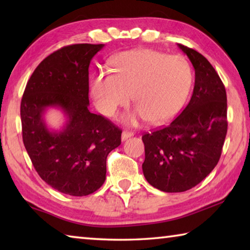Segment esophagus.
<instances>
[{"mask_svg": "<svg viewBox=\"0 0 250 250\" xmlns=\"http://www.w3.org/2000/svg\"><path fill=\"white\" fill-rule=\"evenodd\" d=\"M131 137H133V132H129V131H124L121 134V140L125 141L126 139H129Z\"/></svg>", "mask_w": 250, "mask_h": 250, "instance_id": "obj_1", "label": "esophagus"}]
</instances>
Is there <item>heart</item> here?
<instances>
[{"mask_svg": "<svg viewBox=\"0 0 250 250\" xmlns=\"http://www.w3.org/2000/svg\"><path fill=\"white\" fill-rule=\"evenodd\" d=\"M111 71L94 76L92 99L99 112L113 117L129 103L132 94L137 105L122 117L128 125L147 120L153 125L171 121L183 108L194 78L185 58L147 48L119 54L112 59Z\"/></svg>", "mask_w": 250, "mask_h": 250, "instance_id": "obj_1", "label": "heart"}]
</instances>
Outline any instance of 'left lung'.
I'll return each instance as SVG.
<instances>
[{"label": "left lung", "mask_w": 250, "mask_h": 250, "mask_svg": "<svg viewBox=\"0 0 250 250\" xmlns=\"http://www.w3.org/2000/svg\"><path fill=\"white\" fill-rule=\"evenodd\" d=\"M195 69L193 95L183 112L166 128L146 133V180L167 193L185 192L213 171L227 133L225 87L210 62L177 44Z\"/></svg>", "instance_id": "8db88e82"}]
</instances>
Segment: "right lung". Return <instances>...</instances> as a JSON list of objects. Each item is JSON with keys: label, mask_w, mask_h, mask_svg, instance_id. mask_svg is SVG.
I'll use <instances>...</instances> for the list:
<instances>
[{"label": "right lung", "mask_w": 250, "mask_h": 250, "mask_svg": "<svg viewBox=\"0 0 250 250\" xmlns=\"http://www.w3.org/2000/svg\"><path fill=\"white\" fill-rule=\"evenodd\" d=\"M104 44H76L50 54L36 67L21 103L23 142L36 172L49 186L71 196L96 192L105 180L107 156L121 145L122 131L88 110L89 65ZM57 108L61 129L44 115Z\"/></svg>", "instance_id": "right-lung-1"}]
</instances>
